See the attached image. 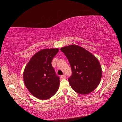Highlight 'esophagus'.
<instances>
[{"instance_id": "34e87169", "label": "esophagus", "mask_w": 122, "mask_h": 122, "mask_svg": "<svg viewBox=\"0 0 122 122\" xmlns=\"http://www.w3.org/2000/svg\"><path fill=\"white\" fill-rule=\"evenodd\" d=\"M61 77L62 78H66V75H65V74H63V75L61 76Z\"/></svg>"}]
</instances>
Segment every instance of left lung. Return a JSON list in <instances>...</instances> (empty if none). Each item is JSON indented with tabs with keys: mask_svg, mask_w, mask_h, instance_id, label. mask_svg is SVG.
I'll list each match as a JSON object with an SVG mask.
<instances>
[{
	"mask_svg": "<svg viewBox=\"0 0 122 122\" xmlns=\"http://www.w3.org/2000/svg\"><path fill=\"white\" fill-rule=\"evenodd\" d=\"M60 50L71 65L72 74L68 78V81L72 89L82 95L94 91L100 84L102 77V69L98 59L77 45L64 47Z\"/></svg>",
	"mask_w": 122,
	"mask_h": 122,
	"instance_id": "8db88e82",
	"label": "left lung"
}]
</instances>
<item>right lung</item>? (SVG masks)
<instances>
[{
  "mask_svg": "<svg viewBox=\"0 0 122 122\" xmlns=\"http://www.w3.org/2000/svg\"><path fill=\"white\" fill-rule=\"evenodd\" d=\"M58 51V48L38 51L24 70V81L26 88L34 97L40 100L51 98L58 90L60 77L51 63Z\"/></svg>",
  "mask_w": 122,
  "mask_h": 122,
  "instance_id": "obj_1",
  "label": "right lung"
}]
</instances>
